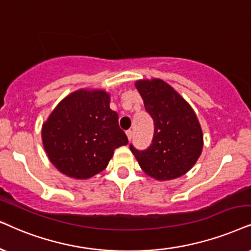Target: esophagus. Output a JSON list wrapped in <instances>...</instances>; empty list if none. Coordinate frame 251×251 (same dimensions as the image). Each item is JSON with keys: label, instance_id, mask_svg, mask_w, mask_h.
<instances>
[{"label": "esophagus", "instance_id": "1", "mask_svg": "<svg viewBox=\"0 0 251 251\" xmlns=\"http://www.w3.org/2000/svg\"><path fill=\"white\" fill-rule=\"evenodd\" d=\"M126 135H127L128 140H132V138H133V132L131 131V129H128V131L126 132Z\"/></svg>", "mask_w": 251, "mask_h": 251}]
</instances>
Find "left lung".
I'll list each match as a JSON object with an SVG mask.
<instances>
[{"mask_svg": "<svg viewBox=\"0 0 251 251\" xmlns=\"http://www.w3.org/2000/svg\"><path fill=\"white\" fill-rule=\"evenodd\" d=\"M135 87L154 122L151 145L131 151L141 169L158 180L174 179L193 167L202 149V132L192 107L162 80L138 81Z\"/></svg>", "mask_w": 251, "mask_h": 251, "instance_id": "left-lung-1", "label": "left lung"}]
</instances>
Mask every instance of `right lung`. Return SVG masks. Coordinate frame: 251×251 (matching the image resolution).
Returning a JSON list of instances; mask_svg holds the SVG:
<instances>
[{
    "instance_id": "obj_1",
    "label": "right lung",
    "mask_w": 251,
    "mask_h": 251,
    "mask_svg": "<svg viewBox=\"0 0 251 251\" xmlns=\"http://www.w3.org/2000/svg\"><path fill=\"white\" fill-rule=\"evenodd\" d=\"M50 161L73 178H90L105 169L113 151L128 139L103 90H78L62 100L41 129Z\"/></svg>"
}]
</instances>
